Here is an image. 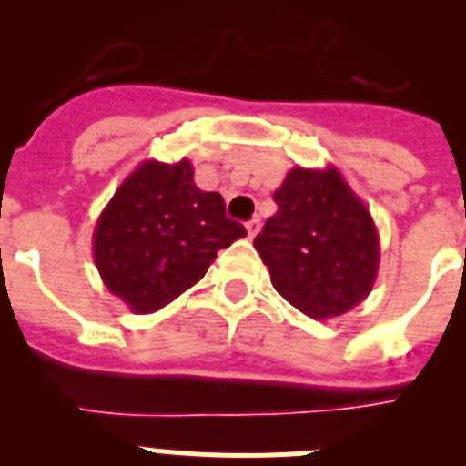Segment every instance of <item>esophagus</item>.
I'll return each mask as SVG.
<instances>
[{
	"label": "esophagus",
	"mask_w": 466,
	"mask_h": 466,
	"mask_svg": "<svg viewBox=\"0 0 466 466\" xmlns=\"http://www.w3.org/2000/svg\"><path fill=\"white\" fill-rule=\"evenodd\" d=\"M247 236L249 238H254L258 233V226H261V221H258V217H254L252 221H247Z\"/></svg>",
	"instance_id": "obj_1"
}]
</instances>
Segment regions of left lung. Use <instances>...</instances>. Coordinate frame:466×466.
I'll use <instances>...</instances> for the list:
<instances>
[{
	"mask_svg": "<svg viewBox=\"0 0 466 466\" xmlns=\"http://www.w3.org/2000/svg\"><path fill=\"white\" fill-rule=\"evenodd\" d=\"M278 212L254 238L270 282L312 319L345 315L371 294L380 240L364 200L339 167H291L273 193Z\"/></svg>",
	"mask_w": 466,
	"mask_h": 466,
	"instance_id": "left-lung-1",
	"label": "left lung"
}]
</instances>
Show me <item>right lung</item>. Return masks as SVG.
<instances>
[{"mask_svg":"<svg viewBox=\"0 0 466 466\" xmlns=\"http://www.w3.org/2000/svg\"><path fill=\"white\" fill-rule=\"evenodd\" d=\"M247 236L224 198L200 191L188 158L144 160L123 179L93 233L106 289L135 315H149L203 279L217 252Z\"/></svg>","mask_w":466,"mask_h":466,"instance_id":"obj_1","label":"right lung"}]
</instances>
